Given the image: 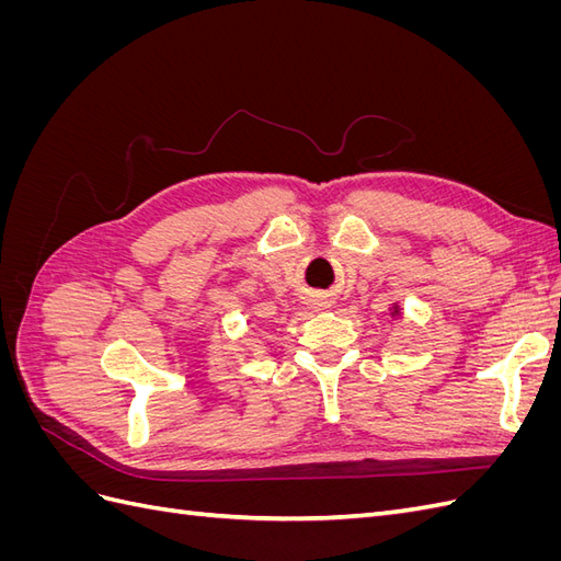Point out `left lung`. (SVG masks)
Segmentation results:
<instances>
[{
    "label": "left lung",
    "instance_id": "1",
    "mask_svg": "<svg viewBox=\"0 0 561 561\" xmlns=\"http://www.w3.org/2000/svg\"><path fill=\"white\" fill-rule=\"evenodd\" d=\"M400 316H402V309L398 304H393V307H390V318H400Z\"/></svg>",
    "mask_w": 561,
    "mask_h": 561
}]
</instances>
